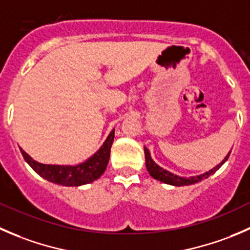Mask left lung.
Instances as JSON below:
<instances>
[{
    "mask_svg": "<svg viewBox=\"0 0 250 250\" xmlns=\"http://www.w3.org/2000/svg\"><path fill=\"white\" fill-rule=\"evenodd\" d=\"M229 153L226 155V157L222 159V162L220 164H217L216 167L210 169L209 171L203 172L201 175H196V176H189V177H185V176H180V175L174 174V172H170L169 170L164 169V167H159L154 160L152 159L150 157V152L148 150V148L145 147V157H146V167H147L148 172H149L150 176L153 179L158 180V181L163 182V184H167V185H171V186H188V185H193L197 184V182L202 181L204 179H208L210 175H212L214 172H216L220 167L224 165V163L229 159Z\"/></svg>",
    "mask_w": 250,
    "mask_h": 250,
    "instance_id": "obj_1",
    "label": "left lung"
}]
</instances>
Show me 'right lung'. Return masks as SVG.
<instances>
[{"label": "right lung", "mask_w": 250, "mask_h": 250, "mask_svg": "<svg viewBox=\"0 0 250 250\" xmlns=\"http://www.w3.org/2000/svg\"><path fill=\"white\" fill-rule=\"evenodd\" d=\"M114 128L110 131L108 137L105 138L103 145L95 154L91 155L85 162L76 165L42 164V163L34 160L21 148V152L25 162L33 167L34 171L38 172L47 181L65 187L83 186V185L91 184L100 179L107 169L110 157V148H112L113 141H114Z\"/></svg>", "instance_id": "add662e5"}]
</instances>
